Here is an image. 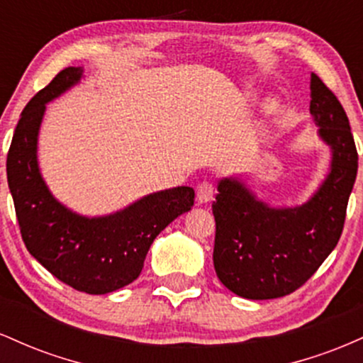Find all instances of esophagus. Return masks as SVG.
<instances>
[{
	"mask_svg": "<svg viewBox=\"0 0 363 363\" xmlns=\"http://www.w3.org/2000/svg\"><path fill=\"white\" fill-rule=\"evenodd\" d=\"M211 199H213V184L208 181L199 182V184L196 186V201H198L199 205H205V203L211 201Z\"/></svg>",
	"mask_w": 363,
	"mask_h": 363,
	"instance_id": "1",
	"label": "esophagus"
}]
</instances>
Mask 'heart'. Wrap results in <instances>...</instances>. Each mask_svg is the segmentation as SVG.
<instances>
[{"mask_svg": "<svg viewBox=\"0 0 363 363\" xmlns=\"http://www.w3.org/2000/svg\"><path fill=\"white\" fill-rule=\"evenodd\" d=\"M273 109H274V107H273V106H268V111H269V112H272Z\"/></svg>", "mask_w": 363, "mask_h": 363, "instance_id": "1", "label": "heart"}]
</instances>
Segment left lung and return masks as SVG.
<instances>
[{"label":"left lung","mask_w":363,"mask_h":363,"mask_svg":"<svg viewBox=\"0 0 363 363\" xmlns=\"http://www.w3.org/2000/svg\"><path fill=\"white\" fill-rule=\"evenodd\" d=\"M311 116L331 152L326 177L302 205L272 206L240 177L218 181L213 264L218 280L251 301L285 297L302 286L338 244L355 184L358 155L345 109L311 74Z\"/></svg>","instance_id":"8db88e82"}]
</instances>
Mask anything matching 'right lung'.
<instances>
[{"instance_id": "obj_1", "label": "right lung", "mask_w": 363, "mask_h": 363, "mask_svg": "<svg viewBox=\"0 0 363 363\" xmlns=\"http://www.w3.org/2000/svg\"><path fill=\"white\" fill-rule=\"evenodd\" d=\"M82 78L83 68L69 66L25 106L8 152L6 176L28 252L74 290L104 295L140 277L155 237L194 205V189L158 191L102 216L80 215L57 201L39 169V131L45 106Z\"/></svg>"}]
</instances>
